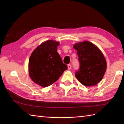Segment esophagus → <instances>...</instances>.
I'll list each match as a JSON object with an SVG mask.
<instances>
[{
  "label": "esophagus",
  "instance_id": "esophagus-1",
  "mask_svg": "<svg viewBox=\"0 0 124 124\" xmlns=\"http://www.w3.org/2000/svg\"><path fill=\"white\" fill-rule=\"evenodd\" d=\"M68 69H69V70L71 69V64H68Z\"/></svg>",
  "mask_w": 124,
  "mask_h": 124
}]
</instances>
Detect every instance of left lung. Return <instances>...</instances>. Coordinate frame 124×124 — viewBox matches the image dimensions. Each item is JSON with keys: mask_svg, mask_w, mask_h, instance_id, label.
Instances as JSON below:
<instances>
[{"mask_svg": "<svg viewBox=\"0 0 124 124\" xmlns=\"http://www.w3.org/2000/svg\"><path fill=\"white\" fill-rule=\"evenodd\" d=\"M73 48L77 51L80 64L76 77L84 86L96 85L101 81L107 69L103 54L96 46L87 41L76 44Z\"/></svg>", "mask_w": 124, "mask_h": 124, "instance_id": "left-lung-1", "label": "left lung"}]
</instances>
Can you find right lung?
Instances as JSON below:
<instances>
[{
  "label": "right lung",
  "mask_w": 124,
  "mask_h": 124,
  "mask_svg": "<svg viewBox=\"0 0 124 124\" xmlns=\"http://www.w3.org/2000/svg\"><path fill=\"white\" fill-rule=\"evenodd\" d=\"M59 45V42L52 40L45 41L34 50L29 58L30 77L42 87L51 85L68 69L57 52Z\"/></svg>",
  "instance_id": "1"
}]
</instances>
